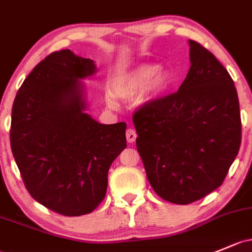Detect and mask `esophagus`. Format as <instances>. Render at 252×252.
<instances>
[{
	"mask_svg": "<svg viewBox=\"0 0 252 252\" xmlns=\"http://www.w3.org/2000/svg\"><path fill=\"white\" fill-rule=\"evenodd\" d=\"M126 140H128V142L133 144L135 140H136L137 135H136V133H135L134 129H126Z\"/></svg>",
	"mask_w": 252,
	"mask_h": 252,
	"instance_id": "esophagus-1",
	"label": "esophagus"
}]
</instances>
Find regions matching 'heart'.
I'll list each match as a JSON object with an SVG mask.
<instances>
[{
    "label": "heart",
    "mask_w": 252,
    "mask_h": 252,
    "mask_svg": "<svg viewBox=\"0 0 252 252\" xmlns=\"http://www.w3.org/2000/svg\"><path fill=\"white\" fill-rule=\"evenodd\" d=\"M173 84V76L168 70L159 68L156 63H141L126 72L116 76L108 83L110 94L105 102L108 108H117L115 99L129 101L139 96L140 105H151L160 99Z\"/></svg>",
    "instance_id": "1"
}]
</instances>
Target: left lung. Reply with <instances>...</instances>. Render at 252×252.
Here are the masks:
<instances>
[{
    "mask_svg": "<svg viewBox=\"0 0 252 252\" xmlns=\"http://www.w3.org/2000/svg\"><path fill=\"white\" fill-rule=\"evenodd\" d=\"M189 44L190 67L177 93L133 116L151 186L181 205L221 186L242 142L234 82L215 55L192 39Z\"/></svg>",
    "mask_w": 252,
    "mask_h": 252,
    "instance_id": "8db88e82",
    "label": "left lung"
}]
</instances>
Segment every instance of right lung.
<instances>
[{
  "instance_id": "1",
  "label": "right lung",
  "mask_w": 252,
  "mask_h": 252,
  "mask_svg": "<svg viewBox=\"0 0 252 252\" xmlns=\"http://www.w3.org/2000/svg\"><path fill=\"white\" fill-rule=\"evenodd\" d=\"M94 60L70 49L42 60L12 108L10 147L33 199L65 216L92 213L105 198L112 161L126 147V124H101L86 112Z\"/></svg>"
}]
</instances>
